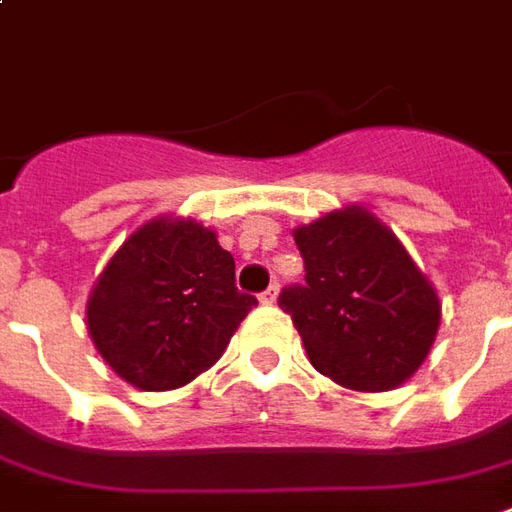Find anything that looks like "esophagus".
<instances>
[{
	"label": "esophagus",
	"instance_id": "esophagus-1",
	"mask_svg": "<svg viewBox=\"0 0 512 512\" xmlns=\"http://www.w3.org/2000/svg\"><path fill=\"white\" fill-rule=\"evenodd\" d=\"M277 293H280L277 285H268L266 291L260 293V302H263V305H274V302H277Z\"/></svg>",
	"mask_w": 512,
	"mask_h": 512
}]
</instances>
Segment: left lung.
Returning a JSON list of instances; mask_svg holds the SVG:
<instances>
[{
  "instance_id": "8db88e82",
  "label": "left lung",
  "mask_w": 512,
  "mask_h": 512,
  "mask_svg": "<svg viewBox=\"0 0 512 512\" xmlns=\"http://www.w3.org/2000/svg\"><path fill=\"white\" fill-rule=\"evenodd\" d=\"M305 285L280 307L318 374L349 391L399 388L430 355L441 299L405 244L368 207L349 205L293 230Z\"/></svg>"
}]
</instances>
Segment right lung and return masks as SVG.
I'll return each instance as SVG.
<instances>
[{
  "label": "right lung",
  "instance_id": "right-lung-1",
  "mask_svg": "<svg viewBox=\"0 0 512 512\" xmlns=\"http://www.w3.org/2000/svg\"><path fill=\"white\" fill-rule=\"evenodd\" d=\"M257 305L235 260L196 219L155 216L124 238L88 293L96 352L138 391H174L216 366Z\"/></svg>",
  "mask_w": 512,
  "mask_h": 512
}]
</instances>
